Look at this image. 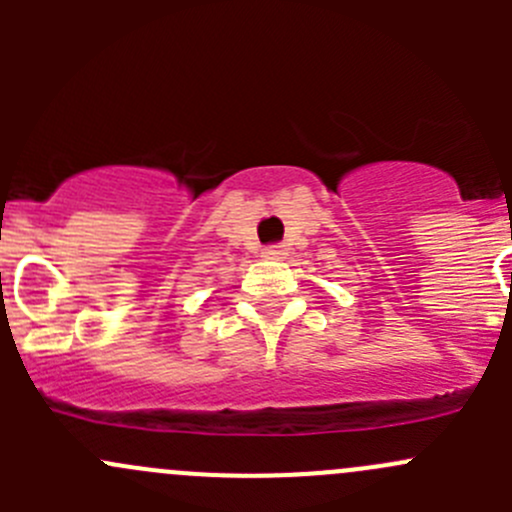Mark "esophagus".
<instances>
[{
	"mask_svg": "<svg viewBox=\"0 0 512 512\" xmlns=\"http://www.w3.org/2000/svg\"><path fill=\"white\" fill-rule=\"evenodd\" d=\"M262 255H265L267 260H280V257L285 255V250H282L280 245H272V247H267V250L262 252Z\"/></svg>",
	"mask_w": 512,
	"mask_h": 512,
	"instance_id": "esophagus-1",
	"label": "esophagus"
}]
</instances>
